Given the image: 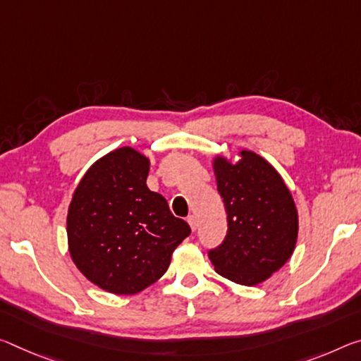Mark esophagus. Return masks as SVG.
Listing matches in <instances>:
<instances>
[{
    "mask_svg": "<svg viewBox=\"0 0 361 361\" xmlns=\"http://www.w3.org/2000/svg\"><path fill=\"white\" fill-rule=\"evenodd\" d=\"M188 223H190V226H191V230L192 231H196V228H197V219L194 215H190L188 216Z\"/></svg>",
    "mask_w": 361,
    "mask_h": 361,
    "instance_id": "1",
    "label": "esophagus"
}]
</instances>
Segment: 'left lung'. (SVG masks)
Listing matches in <instances>:
<instances>
[{
    "instance_id": "left-lung-1",
    "label": "left lung",
    "mask_w": 361,
    "mask_h": 361,
    "mask_svg": "<svg viewBox=\"0 0 361 361\" xmlns=\"http://www.w3.org/2000/svg\"><path fill=\"white\" fill-rule=\"evenodd\" d=\"M236 165L216 157V188L226 209L223 243L209 250L215 271L254 286L278 271L293 255L299 220L293 196L265 159L243 151Z\"/></svg>"
}]
</instances>
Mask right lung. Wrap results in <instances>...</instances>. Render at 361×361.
<instances>
[{
    "label": "right lung",
    "mask_w": 361,
    "mask_h": 361,
    "mask_svg": "<svg viewBox=\"0 0 361 361\" xmlns=\"http://www.w3.org/2000/svg\"><path fill=\"white\" fill-rule=\"evenodd\" d=\"M147 171L149 160L131 147L109 152L85 173L68 207L72 260L107 293L136 294L156 283L191 234L146 186Z\"/></svg>",
    "instance_id": "1"
}]
</instances>
